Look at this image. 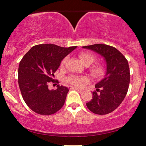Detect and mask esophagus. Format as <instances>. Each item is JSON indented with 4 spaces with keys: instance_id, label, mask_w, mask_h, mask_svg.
Returning a JSON list of instances; mask_svg holds the SVG:
<instances>
[{
    "instance_id": "obj_1",
    "label": "esophagus",
    "mask_w": 146,
    "mask_h": 146,
    "mask_svg": "<svg viewBox=\"0 0 146 146\" xmlns=\"http://www.w3.org/2000/svg\"><path fill=\"white\" fill-rule=\"evenodd\" d=\"M70 89H73V90H77L78 91H82V90H81V89H79V88H76V87H73V86H71V87H70Z\"/></svg>"
}]
</instances>
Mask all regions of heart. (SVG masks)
Instances as JSON below:
<instances>
[{
  "label": "heart",
  "instance_id": "heart-1",
  "mask_svg": "<svg viewBox=\"0 0 146 146\" xmlns=\"http://www.w3.org/2000/svg\"><path fill=\"white\" fill-rule=\"evenodd\" d=\"M79 58H80L81 62L86 66H90L96 60V56L93 55L92 53L89 52H81L79 54ZM68 57H65L61 62L60 66H63L65 65L67 62ZM90 71L94 77L100 78L105 75L106 69L105 66L102 64L96 63L91 66L90 68ZM67 80L69 83L73 86L81 87L84 84L88 82V78L86 76H79L76 75H71L67 78Z\"/></svg>",
  "mask_w": 146,
  "mask_h": 146
}]
</instances>
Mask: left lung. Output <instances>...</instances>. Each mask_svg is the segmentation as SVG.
Instances as JSON below:
<instances>
[{
	"mask_svg": "<svg viewBox=\"0 0 146 146\" xmlns=\"http://www.w3.org/2000/svg\"><path fill=\"white\" fill-rule=\"evenodd\" d=\"M100 54L106 62L105 77L95 85L93 98L86 103L91 112L106 115L115 110L126 96L130 82L127 59L117 49L106 44H96L83 46Z\"/></svg>",
	"mask_w": 146,
	"mask_h": 146,
	"instance_id": "8db88e82",
	"label": "left lung"
}]
</instances>
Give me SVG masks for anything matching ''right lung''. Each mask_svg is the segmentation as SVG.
I'll use <instances>...</instances> for the list:
<instances>
[{"label":"right lung","mask_w":146,"mask_h":146,"mask_svg":"<svg viewBox=\"0 0 146 146\" xmlns=\"http://www.w3.org/2000/svg\"><path fill=\"white\" fill-rule=\"evenodd\" d=\"M76 48H63L44 44L33 46L20 62L18 82L23 98L32 111L42 115H53L60 110L69 91L57 85L50 90L48 84L54 81V73L61 61Z\"/></svg>","instance_id":"right-lung-1"}]
</instances>
